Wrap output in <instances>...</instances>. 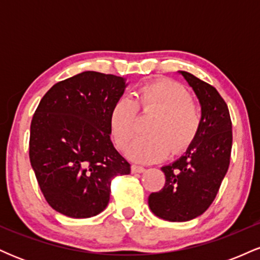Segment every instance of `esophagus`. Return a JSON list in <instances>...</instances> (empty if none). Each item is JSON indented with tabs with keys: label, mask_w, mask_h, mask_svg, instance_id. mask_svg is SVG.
I'll list each match as a JSON object with an SVG mask.
<instances>
[{
	"label": "esophagus",
	"mask_w": 260,
	"mask_h": 260,
	"mask_svg": "<svg viewBox=\"0 0 260 260\" xmlns=\"http://www.w3.org/2000/svg\"><path fill=\"white\" fill-rule=\"evenodd\" d=\"M131 170H132L133 174H140V172H144L145 171V169L143 168V166L136 165V164H133L132 168H131Z\"/></svg>",
	"instance_id": "obj_1"
}]
</instances>
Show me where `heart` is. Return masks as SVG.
Wrapping results in <instances>:
<instances>
[{
    "label": "heart",
    "mask_w": 260,
    "mask_h": 260,
    "mask_svg": "<svg viewBox=\"0 0 260 260\" xmlns=\"http://www.w3.org/2000/svg\"><path fill=\"white\" fill-rule=\"evenodd\" d=\"M137 110L156 112L147 136L137 138L128 155L138 161H157L171 150L178 154L196 139L202 126V110L183 86L171 80L140 85L132 100L121 98L110 112V129L117 147L126 150L136 134Z\"/></svg>",
    "instance_id": "obj_1"
}]
</instances>
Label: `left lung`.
<instances>
[{
    "instance_id": "left-lung-1",
    "label": "left lung",
    "mask_w": 260,
    "mask_h": 260,
    "mask_svg": "<svg viewBox=\"0 0 260 260\" xmlns=\"http://www.w3.org/2000/svg\"><path fill=\"white\" fill-rule=\"evenodd\" d=\"M202 105V126L186 154L168 166L165 186L148 203L156 216L172 222L189 221L210 207L229 170L232 122L225 100L213 85L180 71Z\"/></svg>"
}]
</instances>
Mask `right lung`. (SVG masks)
<instances>
[{"mask_svg": "<svg viewBox=\"0 0 260 260\" xmlns=\"http://www.w3.org/2000/svg\"><path fill=\"white\" fill-rule=\"evenodd\" d=\"M126 85L122 77L86 71L56 83L32 116L31 168L46 202L66 216L98 215L112 178L131 174L110 139V112Z\"/></svg>", "mask_w": 260, "mask_h": 260, "instance_id": "obj_1", "label": "right lung"}]
</instances>
